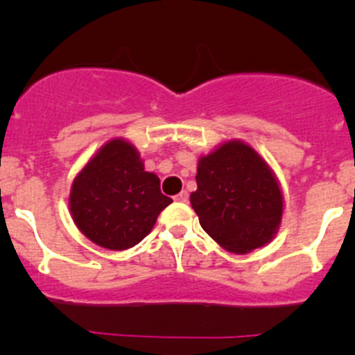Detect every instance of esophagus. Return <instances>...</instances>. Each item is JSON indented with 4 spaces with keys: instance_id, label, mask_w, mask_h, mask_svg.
Returning a JSON list of instances; mask_svg holds the SVG:
<instances>
[{
    "instance_id": "1",
    "label": "esophagus",
    "mask_w": 355,
    "mask_h": 355,
    "mask_svg": "<svg viewBox=\"0 0 355 355\" xmlns=\"http://www.w3.org/2000/svg\"><path fill=\"white\" fill-rule=\"evenodd\" d=\"M175 200H178V202H187V200H189V192L187 191H182L180 194L175 196Z\"/></svg>"
}]
</instances>
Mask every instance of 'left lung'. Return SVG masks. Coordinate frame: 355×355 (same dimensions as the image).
<instances>
[{
    "label": "left lung",
    "instance_id": "8db88e82",
    "mask_svg": "<svg viewBox=\"0 0 355 355\" xmlns=\"http://www.w3.org/2000/svg\"><path fill=\"white\" fill-rule=\"evenodd\" d=\"M191 204L223 249L247 254L273 239L284 198L268 164L244 142H227L198 164Z\"/></svg>",
    "mask_w": 355,
    "mask_h": 355
}]
</instances>
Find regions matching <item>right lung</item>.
I'll use <instances>...</instances> for the list:
<instances>
[{
	"label": "right lung",
	"mask_w": 355,
	"mask_h": 355,
	"mask_svg": "<svg viewBox=\"0 0 355 355\" xmlns=\"http://www.w3.org/2000/svg\"><path fill=\"white\" fill-rule=\"evenodd\" d=\"M170 198L159 178L144 171L139 153L113 139L101 148L71 185L70 211L78 230L94 244L123 250L142 241Z\"/></svg>",
	"instance_id": "right-lung-1"
}]
</instances>
